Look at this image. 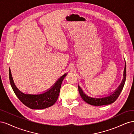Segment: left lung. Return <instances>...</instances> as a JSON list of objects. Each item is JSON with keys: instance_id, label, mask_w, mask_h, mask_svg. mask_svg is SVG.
<instances>
[{"instance_id": "1", "label": "left lung", "mask_w": 134, "mask_h": 134, "mask_svg": "<svg viewBox=\"0 0 134 134\" xmlns=\"http://www.w3.org/2000/svg\"><path fill=\"white\" fill-rule=\"evenodd\" d=\"M126 63L125 65V69L124 71V78L122 79V82L121 83L119 87L116 90L112 92L110 94L101 97H92L89 96L88 94H86L79 85H78V90L80 95L82 98L87 102L93 106H103V105H107L113 103L117 99L120 93L122 91L124 88V84L126 80Z\"/></svg>"}]
</instances>
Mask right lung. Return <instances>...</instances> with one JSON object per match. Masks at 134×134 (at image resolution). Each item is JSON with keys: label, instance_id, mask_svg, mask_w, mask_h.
<instances>
[{"label": "right lung", "instance_id": "right-lung-1", "mask_svg": "<svg viewBox=\"0 0 134 134\" xmlns=\"http://www.w3.org/2000/svg\"><path fill=\"white\" fill-rule=\"evenodd\" d=\"M9 74L11 87L18 98L30 108L41 109L52 106L56 102L59 95L62 83L67 73L64 74L61 76L53 86L46 91L40 94H35L25 93L19 90L14 84L10 68Z\"/></svg>", "mask_w": 134, "mask_h": 134}]
</instances>
